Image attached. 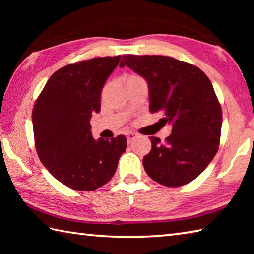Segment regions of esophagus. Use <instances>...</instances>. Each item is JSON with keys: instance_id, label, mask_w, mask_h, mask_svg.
I'll return each mask as SVG.
<instances>
[{"instance_id": "34e87169", "label": "esophagus", "mask_w": 254, "mask_h": 254, "mask_svg": "<svg viewBox=\"0 0 254 254\" xmlns=\"http://www.w3.org/2000/svg\"><path fill=\"white\" fill-rule=\"evenodd\" d=\"M136 134L135 133H133V132H128V133H127V143H131V142H133V141H134L135 139H136Z\"/></svg>"}]
</instances>
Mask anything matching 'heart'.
<instances>
[{
  "label": "heart",
  "mask_w": 254,
  "mask_h": 254,
  "mask_svg": "<svg viewBox=\"0 0 254 254\" xmlns=\"http://www.w3.org/2000/svg\"><path fill=\"white\" fill-rule=\"evenodd\" d=\"M141 79H143L141 76L135 75V74H131V75L127 76L126 83H130V81H136V80H141Z\"/></svg>",
  "instance_id": "b5f03b06"
}]
</instances>
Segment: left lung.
I'll use <instances>...</instances> for the list:
<instances>
[{
    "instance_id": "8db88e82",
    "label": "left lung",
    "mask_w": 254,
    "mask_h": 254,
    "mask_svg": "<svg viewBox=\"0 0 254 254\" xmlns=\"http://www.w3.org/2000/svg\"><path fill=\"white\" fill-rule=\"evenodd\" d=\"M126 65L147 79L150 112H162V123L173 124L165 142L150 139L145 173L167 187L192 182L213 160L221 140L222 107L209 78L198 67L167 56L123 55L120 67Z\"/></svg>"
}]
</instances>
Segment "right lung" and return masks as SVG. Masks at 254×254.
<instances>
[{
    "instance_id": "right-lung-1",
    "label": "right lung",
    "mask_w": 254,
    "mask_h": 254,
    "mask_svg": "<svg viewBox=\"0 0 254 254\" xmlns=\"http://www.w3.org/2000/svg\"><path fill=\"white\" fill-rule=\"evenodd\" d=\"M121 56L69 64L47 81L34 102V145L47 170L67 187L95 190L109 183L127 149V137L95 141L91 118L101 111V93Z\"/></svg>"
}]
</instances>
